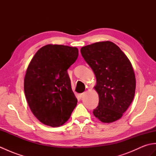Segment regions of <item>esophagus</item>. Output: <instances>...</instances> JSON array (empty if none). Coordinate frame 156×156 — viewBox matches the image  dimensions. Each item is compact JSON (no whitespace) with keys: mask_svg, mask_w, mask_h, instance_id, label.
Wrapping results in <instances>:
<instances>
[{"mask_svg":"<svg viewBox=\"0 0 156 156\" xmlns=\"http://www.w3.org/2000/svg\"><path fill=\"white\" fill-rule=\"evenodd\" d=\"M84 92H82V93H80V94H79V97H80V98H82V97H83V96L84 95Z\"/></svg>","mask_w":156,"mask_h":156,"instance_id":"1","label":"esophagus"}]
</instances>
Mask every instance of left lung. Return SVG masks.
Wrapping results in <instances>:
<instances>
[{
    "label": "left lung",
    "mask_w": 156,
    "mask_h": 156,
    "mask_svg": "<svg viewBox=\"0 0 156 156\" xmlns=\"http://www.w3.org/2000/svg\"><path fill=\"white\" fill-rule=\"evenodd\" d=\"M81 54L93 70L99 102L93 114L102 122L121 119L133 100L136 80L128 58L111 41L82 47Z\"/></svg>",
    "instance_id": "obj_1"
}]
</instances>
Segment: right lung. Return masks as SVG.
<instances>
[{"mask_svg": "<svg viewBox=\"0 0 156 156\" xmlns=\"http://www.w3.org/2000/svg\"><path fill=\"white\" fill-rule=\"evenodd\" d=\"M78 56V48L49 44L29 63L24 79L25 97L33 114L44 125H64L77 105L67 69Z\"/></svg>", "mask_w": 156, "mask_h": 156, "instance_id": "add662e5", "label": "right lung"}]
</instances>
